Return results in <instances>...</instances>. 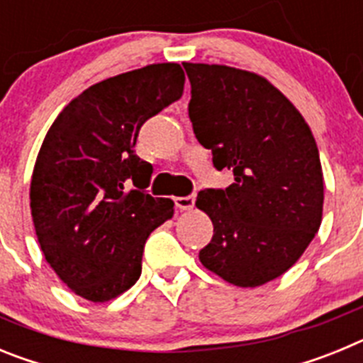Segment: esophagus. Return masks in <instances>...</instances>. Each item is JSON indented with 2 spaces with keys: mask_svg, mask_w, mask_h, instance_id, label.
<instances>
[{
  "mask_svg": "<svg viewBox=\"0 0 363 363\" xmlns=\"http://www.w3.org/2000/svg\"><path fill=\"white\" fill-rule=\"evenodd\" d=\"M194 201H196V194H189V196H178L174 203L179 211H189L194 207Z\"/></svg>",
  "mask_w": 363,
  "mask_h": 363,
  "instance_id": "obj_1",
  "label": "esophagus"
}]
</instances>
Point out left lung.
I'll return each instance as SVG.
<instances>
[{
	"label": "left lung",
	"instance_id": "1",
	"mask_svg": "<svg viewBox=\"0 0 363 363\" xmlns=\"http://www.w3.org/2000/svg\"><path fill=\"white\" fill-rule=\"evenodd\" d=\"M184 69L198 142L218 171L234 174L229 187L198 194L214 225L200 262L229 284L258 287L293 267L318 233V147L296 107L258 74L207 63Z\"/></svg>",
	"mask_w": 363,
	"mask_h": 363
}]
</instances>
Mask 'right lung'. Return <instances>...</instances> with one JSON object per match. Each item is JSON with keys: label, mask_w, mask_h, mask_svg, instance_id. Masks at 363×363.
Segmentation results:
<instances>
[{"label": "right lung", "mask_w": 363, "mask_h": 363, "mask_svg": "<svg viewBox=\"0 0 363 363\" xmlns=\"http://www.w3.org/2000/svg\"><path fill=\"white\" fill-rule=\"evenodd\" d=\"M178 63H154L89 86L54 120L30 182L45 259L85 300L107 301L142 274L149 234L174 201L147 192L152 165L136 154L142 125L184 94Z\"/></svg>", "instance_id": "1"}]
</instances>
